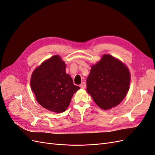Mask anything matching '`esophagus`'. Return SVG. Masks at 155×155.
<instances>
[{
	"label": "esophagus",
	"mask_w": 155,
	"mask_h": 155,
	"mask_svg": "<svg viewBox=\"0 0 155 155\" xmlns=\"http://www.w3.org/2000/svg\"><path fill=\"white\" fill-rule=\"evenodd\" d=\"M79 87H80L81 88H86V83L85 82H83V83H81V85H79Z\"/></svg>",
	"instance_id": "obj_1"
}]
</instances>
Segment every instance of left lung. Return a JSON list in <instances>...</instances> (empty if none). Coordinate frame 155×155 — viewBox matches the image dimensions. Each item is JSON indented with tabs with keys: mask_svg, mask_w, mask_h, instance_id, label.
<instances>
[{
	"mask_svg": "<svg viewBox=\"0 0 155 155\" xmlns=\"http://www.w3.org/2000/svg\"><path fill=\"white\" fill-rule=\"evenodd\" d=\"M130 74L125 65L110 55H104L92 67L87 79V92L101 109L120 104L129 89Z\"/></svg>",
	"mask_w": 155,
	"mask_h": 155,
	"instance_id": "obj_1",
	"label": "left lung"
}]
</instances>
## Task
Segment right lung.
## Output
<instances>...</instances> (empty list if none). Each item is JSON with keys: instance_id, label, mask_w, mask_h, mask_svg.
<instances>
[{"instance_id": "add662e5", "label": "right lung", "mask_w": 155, "mask_h": 155, "mask_svg": "<svg viewBox=\"0 0 155 155\" xmlns=\"http://www.w3.org/2000/svg\"><path fill=\"white\" fill-rule=\"evenodd\" d=\"M66 65L59 55H54L37 68L31 77V88L37 102L48 110L63 112L70 105L79 88L67 74Z\"/></svg>"}]
</instances>
